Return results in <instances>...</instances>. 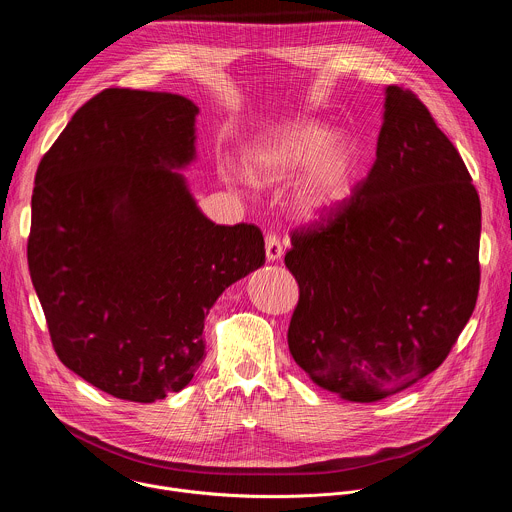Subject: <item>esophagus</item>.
Segmentation results:
<instances>
[{"instance_id":"esophagus-1","label":"esophagus","mask_w":512,"mask_h":512,"mask_svg":"<svg viewBox=\"0 0 512 512\" xmlns=\"http://www.w3.org/2000/svg\"><path fill=\"white\" fill-rule=\"evenodd\" d=\"M265 255H267V261H279L283 257V245L279 237L275 235L265 237Z\"/></svg>"}]
</instances>
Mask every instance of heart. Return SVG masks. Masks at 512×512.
<instances>
[{"instance_id": "obj_1", "label": "heart", "mask_w": 512, "mask_h": 512, "mask_svg": "<svg viewBox=\"0 0 512 512\" xmlns=\"http://www.w3.org/2000/svg\"><path fill=\"white\" fill-rule=\"evenodd\" d=\"M245 172L259 186L294 180L291 204L308 221L336 212L354 192L358 154L354 143L314 119L287 121L245 154ZM227 180H239L229 168Z\"/></svg>"}]
</instances>
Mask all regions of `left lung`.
Returning <instances> with one entry per match:
<instances>
[{
  "label": "left lung",
  "instance_id": "left-lung-1",
  "mask_svg": "<svg viewBox=\"0 0 512 512\" xmlns=\"http://www.w3.org/2000/svg\"><path fill=\"white\" fill-rule=\"evenodd\" d=\"M478 247L480 198L458 150L413 93L387 87L369 178L326 227L291 235V356L352 403L415 385L474 312Z\"/></svg>",
  "mask_w": 512,
  "mask_h": 512
}]
</instances>
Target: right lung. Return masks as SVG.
<instances>
[{"mask_svg":"<svg viewBox=\"0 0 512 512\" xmlns=\"http://www.w3.org/2000/svg\"><path fill=\"white\" fill-rule=\"evenodd\" d=\"M198 107L107 89L42 158L28 265L64 367L125 401L182 391L204 358V318L265 263L255 225H216L184 178Z\"/></svg>","mask_w":512,"mask_h":512,"instance_id":"add662e5","label":"right lung"}]
</instances>
